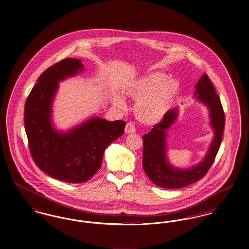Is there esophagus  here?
Instances as JSON below:
<instances>
[{"mask_svg": "<svg viewBox=\"0 0 249 249\" xmlns=\"http://www.w3.org/2000/svg\"><path fill=\"white\" fill-rule=\"evenodd\" d=\"M124 131H125V133H126V134H133V133H135V132H136V128H135L134 124H133V123H131V122L127 123Z\"/></svg>", "mask_w": 249, "mask_h": 249, "instance_id": "esophagus-1", "label": "esophagus"}]
</instances>
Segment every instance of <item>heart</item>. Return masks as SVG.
Masks as SVG:
<instances>
[{
	"mask_svg": "<svg viewBox=\"0 0 249 249\" xmlns=\"http://www.w3.org/2000/svg\"><path fill=\"white\" fill-rule=\"evenodd\" d=\"M181 85L176 79L162 71L148 72L132 81L124 90L130 99L137 100L134 112L141 123L154 125L165 118L168 111L179 97ZM116 104L124 106L122 97L116 98Z\"/></svg>",
	"mask_w": 249,
	"mask_h": 249,
	"instance_id": "obj_1",
	"label": "heart"
}]
</instances>
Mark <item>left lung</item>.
I'll list each match as a JSON object with an SVG mask.
<instances>
[{
  "label": "left lung",
  "mask_w": 249,
  "mask_h": 249,
  "mask_svg": "<svg viewBox=\"0 0 249 249\" xmlns=\"http://www.w3.org/2000/svg\"><path fill=\"white\" fill-rule=\"evenodd\" d=\"M194 97L205 104L209 111L214 138L203 160L194 166L180 169L167 160V131L178 119V108H171L161 123L143 136V169L153 183L164 189H179L195 183L205 177L215 160L222 140L225 116L220 102L208 76L204 73L195 86Z\"/></svg>",
  "instance_id": "left-lung-1"
}]
</instances>
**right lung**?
<instances>
[{
	"instance_id": "right-lung-1",
	"label": "right lung",
	"mask_w": 249,
	"mask_h": 249,
	"mask_svg": "<svg viewBox=\"0 0 249 249\" xmlns=\"http://www.w3.org/2000/svg\"><path fill=\"white\" fill-rule=\"evenodd\" d=\"M84 71L80 59L66 58L37 80L25 103V130L37 166L55 179L83 183L101 166L105 150L122 137L126 123L97 116L66 132L55 129L52 105L59 82Z\"/></svg>"
}]
</instances>
